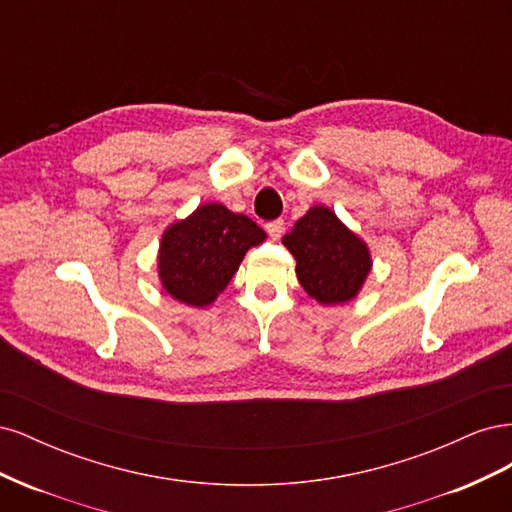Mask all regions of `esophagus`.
Masks as SVG:
<instances>
[{
  "label": "esophagus",
  "mask_w": 512,
  "mask_h": 512,
  "mask_svg": "<svg viewBox=\"0 0 512 512\" xmlns=\"http://www.w3.org/2000/svg\"><path fill=\"white\" fill-rule=\"evenodd\" d=\"M267 232H269V237H271L273 241L280 239V237L284 235V220H273V222H269V224H267Z\"/></svg>",
  "instance_id": "34e87169"
}]
</instances>
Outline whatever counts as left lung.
<instances>
[{"label": "left lung", "instance_id": "obj_1", "mask_svg": "<svg viewBox=\"0 0 512 512\" xmlns=\"http://www.w3.org/2000/svg\"><path fill=\"white\" fill-rule=\"evenodd\" d=\"M303 290L324 305L350 301L371 269L365 243L327 207H312L284 235Z\"/></svg>", "mask_w": 512, "mask_h": 512}]
</instances>
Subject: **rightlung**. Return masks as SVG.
<instances>
[{
  "label": "right lung",
  "instance_id": "add662e5",
  "mask_svg": "<svg viewBox=\"0 0 512 512\" xmlns=\"http://www.w3.org/2000/svg\"><path fill=\"white\" fill-rule=\"evenodd\" d=\"M265 237L247 215L207 203L164 232L160 280L177 301L205 307L228 286L245 252Z\"/></svg>",
  "mask_w": 512,
  "mask_h": 512
}]
</instances>
